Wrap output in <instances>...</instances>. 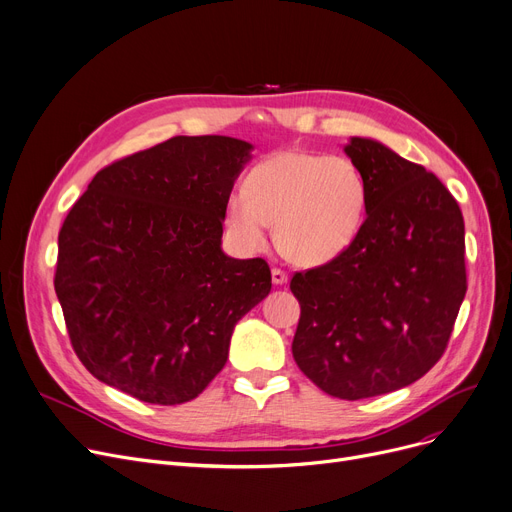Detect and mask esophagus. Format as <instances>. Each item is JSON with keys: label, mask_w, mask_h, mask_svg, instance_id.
Returning <instances> with one entry per match:
<instances>
[{"label": "esophagus", "mask_w": 512, "mask_h": 512, "mask_svg": "<svg viewBox=\"0 0 512 512\" xmlns=\"http://www.w3.org/2000/svg\"><path fill=\"white\" fill-rule=\"evenodd\" d=\"M271 277H273V283H275V285H285V283H287V273L281 271V269H273V271H271Z\"/></svg>", "instance_id": "esophagus-1"}]
</instances>
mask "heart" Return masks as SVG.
Instances as JSON below:
<instances>
[{
    "label": "heart",
    "instance_id": "obj_1",
    "mask_svg": "<svg viewBox=\"0 0 512 512\" xmlns=\"http://www.w3.org/2000/svg\"><path fill=\"white\" fill-rule=\"evenodd\" d=\"M367 179L346 156L283 150L256 164L246 191L227 200V225L246 250H262L269 223L281 254L302 266L342 256L367 214Z\"/></svg>",
    "mask_w": 512,
    "mask_h": 512
}]
</instances>
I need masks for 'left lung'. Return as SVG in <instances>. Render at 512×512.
<instances>
[{"label": "left lung", "instance_id": "1", "mask_svg": "<svg viewBox=\"0 0 512 512\" xmlns=\"http://www.w3.org/2000/svg\"><path fill=\"white\" fill-rule=\"evenodd\" d=\"M346 156L367 179V218L335 260L296 273L294 360L342 400L396 392L442 358L467 294L465 221L435 175L371 137Z\"/></svg>", "mask_w": 512, "mask_h": 512}]
</instances>
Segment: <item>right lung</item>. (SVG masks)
<instances>
[{
	"mask_svg": "<svg viewBox=\"0 0 512 512\" xmlns=\"http://www.w3.org/2000/svg\"><path fill=\"white\" fill-rule=\"evenodd\" d=\"M252 150L225 135L173 137L102 168L70 208L54 287L95 379L173 406L221 373L237 321L271 291L269 264L221 248Z\"/></svg>",
	"mask_w": 512,
	"mask_h": 512,
	"instance_id": "obj_1",
	"label": "right lung"
}]
</instances>
